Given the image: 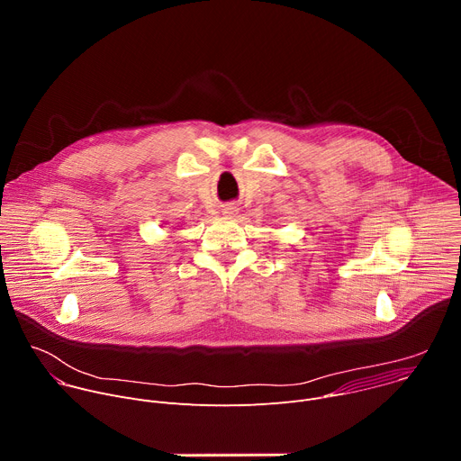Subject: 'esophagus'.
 I'll return each instance as SVG.
<instances>
[{
  "instance_id": "1",
  "label": "esophagus",
  "mask_w": 461,
  "mask_h": 461,
  "mask_svg": "<svg viewBox=\"0 0 461 461\" xmlns=\"http://www.w3.org/2000/svg\"><path fill=\"white\" fill-rule=\"evenodd\" d=\"M222 215L228 217V219H235V217L239 215V208H237L235 204H226V206L222 208Z\"/></svg>"
}]
</instances>
